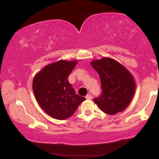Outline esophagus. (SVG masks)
I'll return each mask as SVG.
<instances>
[{
	"instance_id": "esophagus-1",
	"label": "esophagus",
	"mask_w": 159,
	"mask_h": 159,
	"mask_svg": "<svg viewBox=\"0 0 159 159\" xmlns=\"http://www.w3.org/2000/svg\"><path fill=\"white\" fill-rule=\"evenodd\" d=\"M85 98L86 99H92L93 98V96L90 95V94H88V95H87L85 96Z\"/></svg>"
}]
</instances>
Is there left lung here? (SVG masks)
Segmentation results:
<instances>
[{
    "label": "left lung",
    "mask_w": 159,
    "mask_h": 159,
    "mask_svg": "<svg viewBox=\"0 0 159 159\" xmlns=\"http://www.w3.org/2000/svg\"><path fill=\"white\" fill-rule=\"evenodd\" d=\"M101 80L102 95L94 102L109 115L123 111L130 103L135 92V83L130 72L113 59L104 57L91 61Z\"/></svg>",
    "instance_id": "obj_1"
}]
</instances>
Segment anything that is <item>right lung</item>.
I'll use <instances>...</instances> for the list:
<instances>
[{
	"instance_id": "1",
	"label": "right lung",
	"mask_w": 159,
	"mask_h": 159,
	"mask_svg": "<svg viewBox=\"0 0 159 159\" xmlns=\"http://www.w3.org/2000/svg\"><path fill=\"white\" fill-rule=\"evenodd\" d=\"M77 60H60L45 66L33 80V91L38 103L50 116L64 120L71 116L85 98L76 95L68 76Z\"/></svg>"
}]
</instances>
